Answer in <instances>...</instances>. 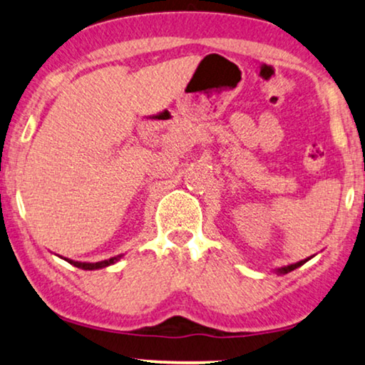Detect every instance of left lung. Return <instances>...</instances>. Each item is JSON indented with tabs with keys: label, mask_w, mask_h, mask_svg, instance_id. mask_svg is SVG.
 Segmentation results:
<instances>
[{
	"label": "left lung",
	"mask_w": 365,
	"mask_h": 365,
	"mask_svg": "<svg viewBox=\"0 0 365 365\" xmlns=\"http://www.w3.org/2000/svg\"><path fill=\"white\" fill-rule=\"evenodd\" d=\"M307 260H310V257H309V259H305V260L295 262V264H290V265L280 267V269H275V272H277V274H289V272H292V270H295V269H297V267H300V265H304V264H305V262H307Z\"/></svg>",
	"instance_id": "left-lung-1"
}]
</instances>
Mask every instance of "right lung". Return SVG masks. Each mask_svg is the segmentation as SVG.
<instances>
[{
	"mask_svg": "<svg viewBox=\"0 0 365 365\" xmlns=\"http://www.w3.org/2000/svg\"><path fill=\"white\" fill-rule=\"evenodd\" d=\"M121 257L123 255H116V257H111V259H108V260H101V262H93V264H91V262H75V260H70V259H65L68 264H71V265H75V267H78V269H83V270H98V269H105V267H108V265H111V264H116V262H118Z\"/></svg>",
	"mask_w": 365,
	"mask_h": 365,
	"instance_id": "1",
	"label": "right lung"
}]
</instances>
